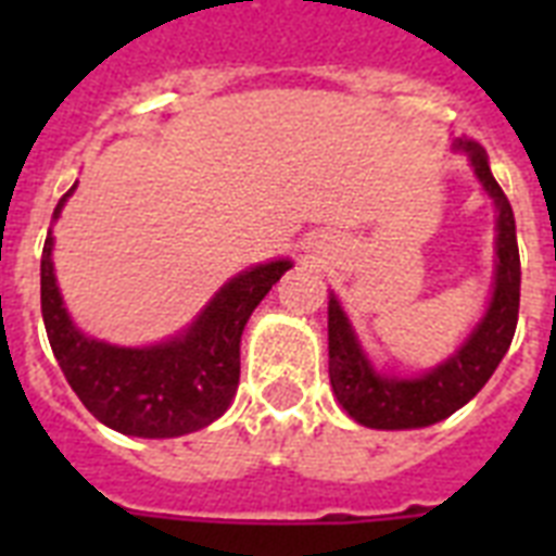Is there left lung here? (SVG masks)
<instances>
[{
    "label": "left lung",
    "mask_w": 556,
    "mask_h": 556,
    "mask_svg": "<svg viewBox=\"0 0 556 556\" xmlns=\"http://www.w3.org/2000/svg\"><path fill=\"white\" fill-rule=\"evenodd\" d=\"M470 155L482 187L491 192L500 210V239H496V288L491 308L470 334L465 346L439 369L421 378H380L357 346L355 334L338 300H329V378L334 395L352 418L375 430H409L430 427L465 406L488 383L500 361L508 352L519 317V248L517 222L508 195L496 185L488 155L479 143H458Z\"/></svg>",
    "instance_id": "8db88e82"
}]
</instances>
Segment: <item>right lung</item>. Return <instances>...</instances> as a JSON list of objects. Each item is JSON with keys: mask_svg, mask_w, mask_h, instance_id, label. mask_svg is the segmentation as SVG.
Returning a JSON list of instances; mask_svg holds the SVG:
<instances>
[{"mask_svg": "<svg viewBox=\"0 0 556 556\" xmlns=\"http://www.w3.org/2000/svg\"><path fill=\"white\" fill-rule=\"evenodd\" d=\"M72 190L60 199L54 216ZM51 244L48 233L39 265L42 320L56 364L83 406L112 430L141 439H173L216 421L239 387L244 323L291 262L256 265L230 279L181 338L164 346L121 349L74 329L56 291Z\"/></svg>", "mask_w": 556, "mask_h": 556, "instance_id": "obj_1", "label": "right lung"}]
</instances>
